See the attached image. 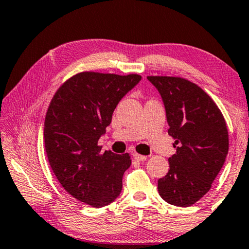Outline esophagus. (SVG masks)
<instances>
[{
	"label": "esophagus",
	"instance_id": "1",
	"mask_svg": "<svg viewBox=\"0 0 249 249\" xmlns=\"http://www.w3.org/2000/svg\"><path fill=\"white\" fill-rule=\"evenodd\" d=\"M133 158H134L135 160H137V161H145L147 159V157H145V155H141L139 153L133 154Z\"/></svg>",
	"mask_w": 249,
	"mask_h": 249
}]
</instances>
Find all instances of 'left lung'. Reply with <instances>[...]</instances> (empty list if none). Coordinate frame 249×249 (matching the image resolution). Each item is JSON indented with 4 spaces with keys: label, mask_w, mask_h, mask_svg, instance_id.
I'll return each instance as SVG.
<instances>
[{
    "label": "left lung",
    "mask_w": 249,
    "mask_h": 249,
    "mask_svg": "<svg viewBox=\"0 0 249 249\" xmlns=\"http://www.w3.org/2000/svg\"><path fill=\"white\" fill-rule=\"evenodd\" d=\"M147 79L160 92L168 133L177 147V153L169 158V172L158 181L159 194L170 205L192 206L210 190L225 163L229 148L226 121L198 85L181 77Z\"/></svg>",
    "instance_id": "1"
}]
</instances>
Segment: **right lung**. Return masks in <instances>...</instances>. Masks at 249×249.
Segmentation results:
<instances>
[{
  "mask_svg": "<svg viewBox=\"0 0 249 249\" xmlns=\"http://www.w3.org/2000/svg\"><path fill=\"white\" fill-rule=\"evenodd\" d=\"M141 78L79 72L59 87L48 107L43 132L48 161L65 190L86 205L107 206L121 194L131 157L102 152L98 140L117 104Z\"/></svg>",
  "mask_w": 249,
  "mask_h": 249,
  "instance_id": "right-lung-1",
  "label": "right lung"
}]
</instances>
